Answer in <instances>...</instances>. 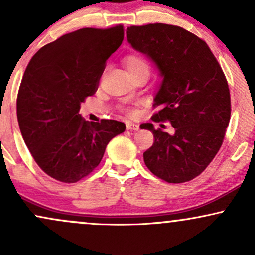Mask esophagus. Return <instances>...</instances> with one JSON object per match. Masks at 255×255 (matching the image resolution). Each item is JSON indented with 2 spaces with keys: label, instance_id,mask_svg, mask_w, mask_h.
<instances>
[{
  "label": "esophagus",
  "instance_id": "obj_1",
  "mask_svg": "<svg viewBox=\"0 0 255 255\" xmlns=\"http://www.w3.org/2000/svg\"><path fill=\"white\" fill-rule=\"evenodd\" d=\"M126 127H127L128 130H139V125L137 124H134V122H126Z\"/></svg>",
  "mask_w": 255,
  "mask_h": 255
}]
</instances>
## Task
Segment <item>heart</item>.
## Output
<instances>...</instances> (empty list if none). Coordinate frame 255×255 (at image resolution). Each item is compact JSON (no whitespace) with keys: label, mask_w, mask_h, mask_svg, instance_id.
I'll return each instance as SVG.
<instances>
[{"label":"heart","mask_w":255,"mask_h":255,"mask_svg":"<svg viewBox=\"0 0 255 255\" xmlns=\"http://www.w3.org/2000/svg\"><path fill=\"white\" fill-rule=\"evenodd\" d=\"M124 61H125L126 68L128 69V72H129L130 75L136 74V73H140V72H147V73L150 72L148 62L144 57L140 56V55H136V54L127 55Z\"/></svg>","instance_id":"heart-1"}]
</instances>
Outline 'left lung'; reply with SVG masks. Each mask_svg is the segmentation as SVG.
<instances>
[{"label": "left lung", "instance_id": "1", "mask_svg": "<svg viewBox=\"0 0 255 255\" xmlns=\"http://www.w3.org/2000/svg\"><path fill=\"white\" fill-rule=\"evenodd\" d=\"M128 43L156 63L163 80L154 97L152 120L170 121V135L152 124L153 145L144 152L152 174L169 183L199 176L223 144L230 120V92L215 55L203 39L180 26H130Z\"/></svg>", "mask_w": 255, "mask_h": 255}]
</instances>
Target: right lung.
I'll return each mask as SVG.
<instances>
[{"label": "right lung", "instance_id": "add662e5", "mask_svg": "<svg viewBox=\"0 0 255 255\" xmlns=\"http://www.w3.org/2000/svg\"><path fill=\"white\" fill-rule=\"evenodd\" d=\"M124 34L122 25L80 28L44 45L26 67L16 99L20 131L39 168L55 180L74 183L87 176L126 129L124 122H89L79 114Z\"/></svg>", "mask_w": 255, "mask_h": 255}]
</instances>
